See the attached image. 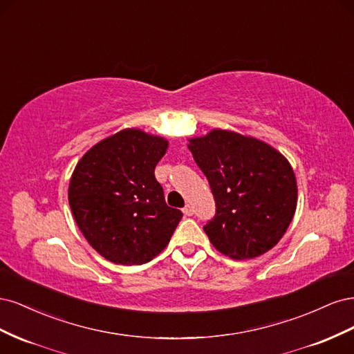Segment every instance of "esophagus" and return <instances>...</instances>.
Wrapping results in <instances>:
<instances>
[{"mask_svg":"<svg viewBox=\"0 0 354 354\" xmlns=\"http://www.w3.org/2000/svg\"><path fill=\"white\" fill-rule=\"evenodd\" d=\"M183 212H185V216L192 217V216H194V207L189 205V203H187V205L183 208Z\"/></svg>","mask_w":354,"mask_h":354,"instance_id":"obj_1","label":"esophagus"}]
</instances>
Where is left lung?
<instances>
[{
    "label": "left lung",
    "instance_id": "left-lung-1",
    "mask_svg": "<svg viewBox=\"0 0 354 354\" xmlns=\"http://www.w3.org/2000/svg\"><path fill=\"white\" fill-rule=\"evenodd\" d=\"M187 147L216 201V214L203 226L211 243L233 260L272 250L297 208L288 160L257 138L224 130L192 138Z\"/></svg>",
    "mask_w": 354,
    "mask_h": 354
}]
</instances>
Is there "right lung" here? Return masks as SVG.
I'll return each mask as SVG.
<instances>
[{
	"label": "right lung",
	"mask_w": 354,
	"mask_h": 354,
	"mask_svg": "<svg viewBox=\"0 0 354 354\" xmlns=\"http://www.w3.org/2000/svg\"><path fill=\"white\" fill-rule=\"evenodd\" d=\"M168 142L122 130L82 156L69 183V205L93 248L115 264L140 266L168 245L183 212L167 205L155 167Z\"/></svg>",
	"instance_id": "1"
}]
</instances>
